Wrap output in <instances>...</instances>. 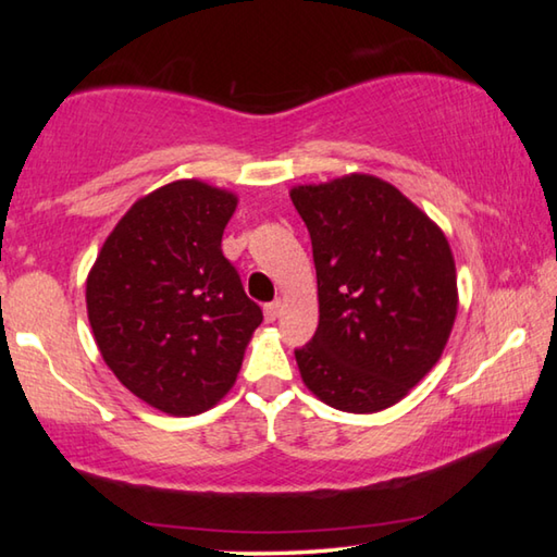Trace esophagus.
Listing matches in <instances>:
<instances>
[{
  "label": "esophagus",
  "mask_w": 557,
  "mask_h": 557,
  "mask_svg": "<svg viewBox=\"0 0 557 557\" xmlns=\"http://www.w3.org/2000/svg\"><path fill=\"white\" fill-rule=\"evenodd\" d=\"M282 312V301H270V305H265V322H275V319L280 317Z\"/></svg>",
  "instance_id": "34e87169"
}]
</instances>
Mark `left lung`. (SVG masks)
Masks as SVG:
<instances>
[{"instance_id": "obj_1", "label": "left lung", "mask_w": 557, "mask_h": 557, "mask_svg": "<svg viewBox=\"0 0 557 557\" xmlns=\"http://www.w3.org/2000/svg\"><path fill=\"white\" fill-rule=\"evenodd\" d=\"M289 199L312 238L319 326L301 381L344 412L400 403L440 361L457 319V268L440 225L393 184L346 174Z\"/></svg>"}]
</instances>
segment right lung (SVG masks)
I'll use <instances>...</instances> for the list:
<instances>
[{"instance_id": "obj_1", "label": "right lung", "mask_w": 557, "mask_h": 557, "mask_svg": "<svg viewBox=\"0 0 557 557\" xmlns=\"http://www.w3.org/2000/svg\"><path fill=\"white\" fill-rule=\"evenodd\" d=\"M235 206L233 191L199 178L159 186L117 221L86 280L102 361L139 400L176 418L233 388L262 322L221 250Z\"/></svg>"}]
</instances>
